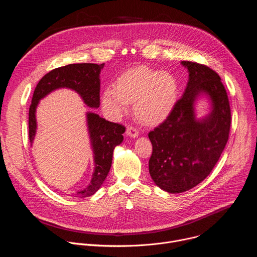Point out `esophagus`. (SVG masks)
Here are the masks:
<instances>
[{
    "label": "esophagus",
    "mask_w": 257,
    "mask_h": 257,
    "mask_svg": "<svg viewBox=\"0 0 257 257\" xmlns=\"http://www.w3.org/2000/svg\"><path fill=\"white\" fill-rule=\"evenodd\" d=\"M126 134H127L128 136L132 137V138H136V137L138 136V131H137V129H136L135 127L130 126V127H128V128H127V130H126Z\"/></svg>",
    "instance_id": "34e87169"
}]
</instances>
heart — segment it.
Returning <instances> with one entry per match:
<instances>
[{
  "label": "heart",
  "mask_w": 257,
  "mask_h": 257,
  "mask_svg": "<svg viewBox=\"0 0 257 257\" xmlns=\"http://www.w3.org/2000/svg\"><path fill=\"white\" fill-rule=\"evenodd\" d=\"M178 85L169 73L140 66L126 71L116 86H107L101 104L105 114L118 119L134 103L136 117L146 125L162 123L172 112L177 100Z\"/></svg>",
  "instance_id": "heart-1"
}]
</instances>
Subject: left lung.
Masks as SVG:
<instances>
[{
    "label": "left lung",
    "instance_id": "left-lung-1",
    "mask_svg": "<svg viewBox=\"0 0 257 257\" xmlns=\"http://www.w3.org/2000/svg\"><path fill=\"white\" fill-rule=\"evenodd\" d=\"M189 73L187 86L168 118L149 133L153 144L150 174L169 193L187 191L202 182L221 157L229 139L231 109L217 73L205 65L182 61ZM204 95L211 113L197 119L195 101Z\"/></svg>",
    "mask_w": 257,
    "mask_h": 257
}]
</instances>
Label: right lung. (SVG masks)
<instances>
[{"label":"right lung","instance_id":"right-lung-1","mask_svg":"<svg viewBox=\"0 0 257 257\" xmlns=\"http://www.w3.org/2000/svg\"><path fill=\"white\" fill-rule=\"evenodd\" d=\"M104 64H70L56 68L46 74L36 85L29 107V140L32 145L36 134V107L41 99L52 91L69 88L77 92L84 103L92 108L99 106L100 70ZM87 130L93 152L94 170L89 184L82 190L73 194L74 197H87L94 194L102 185L112 166L113 153L117 145L123 141L125 127L108 122L95 113H86Z\"/></svg>","mask_w":257,"mask_h":257}]
</instances>
